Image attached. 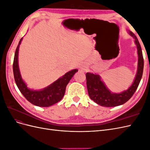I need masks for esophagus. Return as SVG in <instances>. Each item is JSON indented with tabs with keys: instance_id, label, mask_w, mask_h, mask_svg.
Masks as SVG:
<instances>
[{
	"instance_id": "esophagus-1",
	"label": "esophagus",
	"mask_w": 150,
	"mask_h": 150,
	"mask_svg": "<svg viewBox=\"0 0 150 150\" xmlns=\"http://www.w3.org/2000/svg\"><path fill=\"white\" fill-rule=\"evenodd\" d=\"M80 69L83 71H85L86 69V65L85 64H82L80 66Z\"/></svg>"
}]
</instances>
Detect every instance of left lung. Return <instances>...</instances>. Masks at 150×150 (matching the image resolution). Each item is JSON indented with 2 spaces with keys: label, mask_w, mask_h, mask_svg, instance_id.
<instances>
[{
  "label": "left lung",
  "mask_w": 150,
  "mask_h": 150,
  "mask_svg": "<svg viewBox=\"0 0 150 150\" xmlns=\"http://www.w3.org/2000/svg\"><path fill=\"white\" fill-rule=\"evenodd\" d=\"M127 30L128 34L134 39V43L137 47L138 56L137 74L135 76L133 84L130 86V87L120 93H112L107 88L99 74L91 72H87L86 74V84L89 96L92 100L101 106L115 107L125 104L132 97L142 79L144 67L142 47L137 36L131 31Z\"/></svg>",
  "instance_id": "obj_1"
}]
</instances>
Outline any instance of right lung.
I'll list each match as a JSON object with an SVG mask.
<instances>
[{
	"label": "right lung",
	"mask_w": 150,
	"mask_h": 150,
	"mask_svg": "<svg viewBox=\"0 0 150 150\" xmlns=\"http://www.w3.org/2000/svg\"><path fill=\"white\" fill-rule=\"evenodd\" d=\"M23 38H21L16 48L13 62V72L16 83L21 93L25 99L34 105L39 107H49L61 101L66 91V88L69 81L78 69H72L59 78L53 83L40 90L30 89L28 88L22 79L19 67L18 54L20 44Z\"/></svg>",
	"instance_id": "1"
}]
</instances>
